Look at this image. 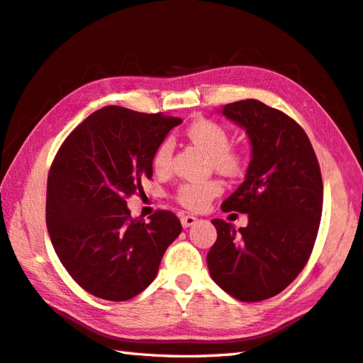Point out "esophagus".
<instances>
[{
    "instance_id": "34e87169",
    "label": "esophagus",
    "mask_w": 363,
    "mask_h": 363,
    "mask_svg": "<svg viewBox=\"0 0 363 363\" xmlns=\"http://www.w3.org/2000/svg\"><path fill=\"white\" fill-rule=\"evenodd\" d=\"M196 220H197L196 216H192V214H186V216H182V225L184 228H188L192 224H196Z\"/></svg>"
}]
</instances>
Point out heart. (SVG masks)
<instances>
[{
  "mask_svg": "<svg viewBox=\"0 0 363 363\" xmlns=\"http://www.w3.org/2000/svg\"><path fill=\"white\" fill-rule=\"evenodd\" d=\"M186 136L196 145L210 155V161L214 169L219 172L233 175L241 171L242 167V155L232 149L230 145V133L224 127L210 119H196L192 121L186 130ZM174 153V143L171 138L162 139L157 145L152 155V166L157 172H164L171 166ZM223 192V184L219 180H188L177 186L174 197L180 205L186 206L189 210L201 211L208 206L214 197Z\"/></svg>",
  "mask_w": 363,
  "mask_h": 363,
  "instance_id": "heart-1",
  "label": "heart"
}]
</instances>
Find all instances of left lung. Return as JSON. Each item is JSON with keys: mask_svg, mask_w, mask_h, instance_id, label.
Wrapping results in <instances>:
<instances>
[{"mask_svg": "<svg viewBox=\"0 0 363 363\" xmlns=\"http://www.w3.org/2000/svg\"><path fill=\"white\" fill-rule=\"evenodd\" d=\"M223 114L246 130L252 160L220 208L247 213L249 224L236 230L213 219L218 238L206 263L225 293L258 302L284 291L308 262L323 211L321 171L306 131L282 111L241 100Z\"/></svg>", "mask_w": 363, "mask_h": 363, "instance_id": "8db88e82", "label": "left lung"}]
</instances>
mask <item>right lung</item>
Wrapping results in <instances>:
<instances>
[{"label": "right lung", "mask_w": 363, "mask_h": 363, "mask_svg": "<svg viewBox=\"0 0 363 363\" xmlns=\"http://www.w3.org/2000/svg\"><path fill=\"white\" fill-rule=\"evenodd\" d=\"M182 119L105 106L59 147L47 183V227L59 260L97 298L128 301L157 277L161 258L182 232L172 211L149 223L127 201L152 179V155Z\"/></svg>", "instance_id": "add662e5"}]
</instances>
